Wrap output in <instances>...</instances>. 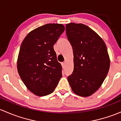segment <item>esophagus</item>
<instances>
[{"label":"esophagus","mask_w":121,"mask_h":121,"mask_svg":"<svg viewBox=\"0 0 121 121\" xmlns=\"http://www.w3.org/2000/svg\"><path fill=\"white\" fill-rule=\"evenodd\" d=\"M61 65H62V67H63V68H64L65 67L66 63H65V62H64V63H61Z\"/></svg>","instance_id":"34e87169"}]
</instances>
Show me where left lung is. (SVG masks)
<instances>
[{"label": "left lung", "instance_id": "1", "mask_svg": "<svg viewBox=\"0 0 121 121\" xmlns=\"http://www.w3.org/2000/svg\"><path fill=\"white\" fill-rule=\"evenodd\" d=\"M66 33L73 53V71L68 77L69 84L76 95L91 96L102 86L110 68L106 43L84 24H67Z\"/></svg>", "mask_w": 121, "mask_h": 121}]
</instances>
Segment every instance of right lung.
<instances>
[{
  "label": "right lung",
  "instance_id": "add662e5",
  "mask_svg": "<svg viewBox=\"0 0 121 121\" xmlns=\"http://www.w3.org/2000/svg\"><path fill=\"white\" fill-rule=\"evenodd\" d=\"M64 30L63 24H46L29 33L22 41L17 69L24 84L37 96L52 93L61 78L62 67L53 45Z\"/></svg>",
  "mask_w": 121,
  "mask_h": 121
}]
</instances>
